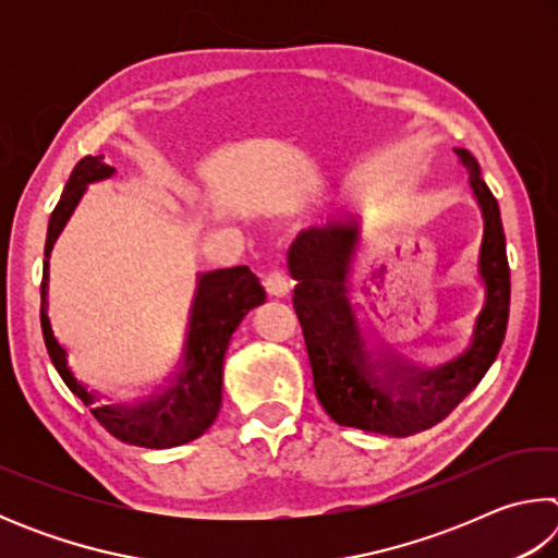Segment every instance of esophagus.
Masks as SVG:
<instances>
[{
  "instance_id": "esophagus-1",
  "label": "esophagus",
  "mask_w": 558,
  "mask_h": 558,
  "mask_svg": "<svg viewBox=\"0 0 558 558\" xmlns=\"http://www.w3.org/2000/svg\"><path fill=\"white\" fill-rule=\"evenodd\" d=\"M266 290H268V295H272V298H286L288 292H290V286H288L286 276L276 270V272H270V276L266 278Z\"/></svg>"
}]
</instances>
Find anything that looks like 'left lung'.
Instances as JSON below:
<instances>
[{
	"label": "left lung",
	"instance_id": "obj_1",
	"mask_svg": "<svg viewBox=\"0 0 558 558\" xmlns=\"http://www.w3.org/2000/svg\"><path fill=\"white\" fill-rule=\"evenodd\" d=\"M468 169L472 199L483 214L477 278L483 307L470 342L458 356L423 366L396 352L379 332L359 319L352 268L362 243V221L344 214L302 231L288 251V270L298 282L292 305L305 335L317 399L339 426L405 438L436 426L483 381L499 354L509 317V266L497 199L480 174L477 159L456 149Z\"/></svg>",
	"mask_w": 558,
	"mask_h": 558
}]
</instances>
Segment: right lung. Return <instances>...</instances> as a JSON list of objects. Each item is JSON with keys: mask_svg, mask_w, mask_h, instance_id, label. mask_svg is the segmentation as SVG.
Listing matches in <instances>:
<instances>
[{"mask_svg": "<svg viewBox=\"0 0 558 558\" xmlns=\"http://www.w3.org/2000/svg\"><path fill=\"white\" fill-rule=\"evenodd\" d=\"M116 174L102 155L83 157L73 167L63 194L49 219L44 245L41 278V329L49 356L63 384L88 405L90 413L122 442L140 448H174L199 438L211 428L223 396V356L231 335L241 319L266 302V290L248 266L196 272V290L189 307L182 356L153 393L132 401H102L106 396L90 391L69 364V349L53 335L49 317V258L53 243L81 204L90 184Z\"/></svg>", "mask_w": 558, "mask_h": 558, "instance_id": "right-lung-1", "label": "right lung"}]
</instances>
